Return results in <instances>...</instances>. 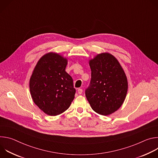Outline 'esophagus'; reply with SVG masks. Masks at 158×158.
I'll return each mask as SVG.
<instances>
[{"instance_id":"1","label":"esophagus","mask_w":158,"mask_h":158,"mask_svg":"<svg viewBox=\"0 0 158 158\" xmlns=\"http://www.w3.org/2000/svg\"><path fill=\"white\" fill-rule=\"evenodd\" d=\"M77 93H78L79 94H81L82 93V89H78Z\"/></svg>"}]
</instances>
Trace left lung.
<instances>
[{
	"label": "left lung",
	"instance_id": "left-lung-1",
	"mask_svg": "<svg viewBox=\"0 0 158 158\" xmlns=\"http://www.w3.org/2000/svg\"><path fill=\"white\" fill-rule=\"evenodd\" d=\"M91 79L85 89L86 98L99 114L107 116L123 104L127 91L126 74L116 58L109 53L98 54L89 60Z\"/></svg>",
	"mask_w": 158,
	"mask_h": 158
}]
</instances>
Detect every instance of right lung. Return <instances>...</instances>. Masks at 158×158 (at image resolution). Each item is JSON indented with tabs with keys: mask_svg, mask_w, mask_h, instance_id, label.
I'll return each mask as SVG.
<instances>
[{
	"mask_svg": "<svg viewBox=\"0 0 158 158\" xmlns=\"http://www.w3.org/2000/svg\"><path fill=\"white\" fill-rule=\"evenodd\" d=\"M67 64L66 58L48 53L39 59L31 77L29 88L33 101L48 115L62 113L74 98L73 78L65 71Z\"/></svg>",
	"mask_w": 158,
	"mask_h": 158,
	"instance_id": "add662e5",
	"label": "right lung"
}]
</instances>
